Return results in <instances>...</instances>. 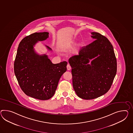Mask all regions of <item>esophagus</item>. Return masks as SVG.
<instances>
[{"label":"esophagus","instance_id":"1","mask_svg":"<svg viewBox=\"0 0 133 133\" xmlns=\"http://www.w3.org/2000/svg\"><path fill=\"white\" fill-rule=\"evenodd\" d=\"M67 70H69V71L71 69V66H70L69 64H68L67 65Z\"/></svg>","mask_w":133,"mask_h":133}]
</instances>
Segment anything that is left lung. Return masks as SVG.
Masks as SVG:
<instances>
[{
	"label": "left lung",
	"instance_id": "8db88e82",
	"mask_svg": "<svg viewBox=\"0 0 133 133\" xmlns=\"http://www.w3.org/2000/svg\"><path fill=\"white\" fill-rule=\"evenodd\" d=\"M91 34L96 40L69 59L73 88L78 97L84 99H92L106 93L117 72L116 58L110 41L98 32ZM93 58L91 64H88Z\"/></svg>",
	"mask_w": 133,
	"mask_h": 133
}]
</instances>
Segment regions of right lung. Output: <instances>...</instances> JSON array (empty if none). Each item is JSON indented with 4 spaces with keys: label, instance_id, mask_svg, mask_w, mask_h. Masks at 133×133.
Segmentation results:
<instances>
[{
    "label": "right lung",
    "instance_id": "add662e5",
    "mask_svg": "<svg viewBox=\"0 0 133 133\" xmlns=\"http://www.w3.org/2000/svg\"><path fill=\"white\" fill-rule=\"evenodd\" d=\"M49 37V32H35L19 43L14 71L19 87L26 95L39 100L53 97L59 79L67 71L66 62L53 64L46 55H39L33 45ZM47 48L51 49L46 46Z\"/></svg>",
    "mask_w": 133,
    "mask_h": 133
}]
</instances>
